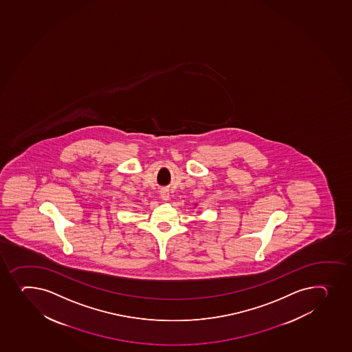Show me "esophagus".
I'll list each match as a JSON object with an SVG mask.
<instances>
[{"label": "esophagus", "instance_id": "obj_1", "mask_svg": "<svg viewBox=\"0 0 352 352\" xmlns=\"http://www.w3.org/2000/svg\"><path fill=\"white\" fill-rule=\"evenodd\" d=\"M160 197H162V199H164V201H167V199H168V197H170V192H168V190H167L166 188H163L160 190Z\"/></svg>", "mask_w": 352, "mask_h": 352}]
</instances>
